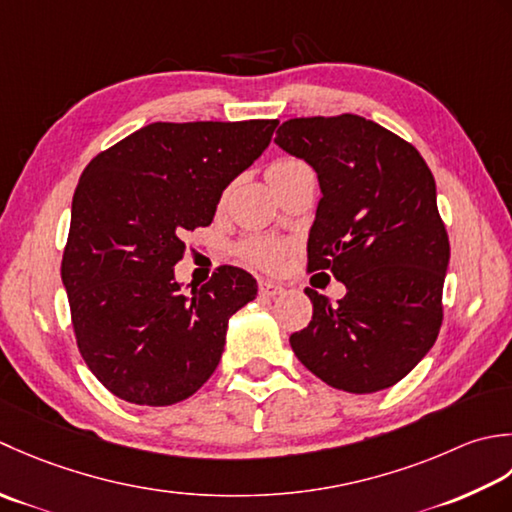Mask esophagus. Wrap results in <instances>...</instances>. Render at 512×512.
Wrapping results in <instances>:
<instances>
[{"label": "esophagus", "instance_id": "esophagus-1", "mask_svg": "<svg viewBox=\"0 0 512 512\" xmlns=\"http://www.w3.org/2000/svg\"><path fill=\"white\" fill-rule=\"evenodd\" d=\"M283 285H278V283H274V280H258V294L263 296V298H276V296H280L283 294Z\"/></svg>", "mask_w": 512, "mask_h": 512}]
</instances>
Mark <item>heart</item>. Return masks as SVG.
<instances>
[{"instance_id": "heart-1", "label": "heart", "mask_w": 512, "mask_h": 512, "mask_svg": "<svg viewBox=\"0 0 512 512\" xmlns=\"http://www.w3.org/2000/svg\"><path fill=\"white\" fill-rule=\"evenodd\" d=\"M294 165H300V161L280 159L267 170V176L276 174L280 170L294 168ZM236 252L247 265H254L258 269H276L280 265V260H283V256H285V243L278 241V238H271V236H249L241 245H238Z\"/></svg>"}]
</instances>
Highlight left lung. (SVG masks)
<instances>
[{
  "label": "left lung",
  "mask_w": 512,
  "mask_h": 512,
  "mask_svg": "<svg viewBox=\"0 0 512 512\" xmlns=\"http://www.w3.org/2000/svg\"><path fill=\"white\" fill-rule=\"evenodd\" d=\"M274 141L318 174L307 269L347 287L336 302L305 289L314 316L291 349L333 389H389L429 353L444 318L451 247L429 165L358 114L289 119Z\"/></svg>",
  "instance_id": "left-lung-1"
}]
</instances>
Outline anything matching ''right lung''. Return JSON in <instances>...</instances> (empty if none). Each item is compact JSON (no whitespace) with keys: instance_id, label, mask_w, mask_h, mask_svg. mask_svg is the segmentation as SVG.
Returning a JSON list of instances; mask_svg holds the SVG:
<instances>
[{"instance_id":"add662e5","label":"right lung","mask_w":512,"mask_h":512,"mask_svg":"<svg viewBox=\"0 0 512 512\" xmlns=\"http://www.w3.org/2000/svg\"><path fill=\"white\" fill-rule=\"evenodd\" d=\"M278 121H156L99 152L72 196L61 260L83 362L117 398L168 406L221 362L227 320L256 298L245 269L221 265L185 296L183 238L271 141Z\"/></svg>"}]
</instances>
